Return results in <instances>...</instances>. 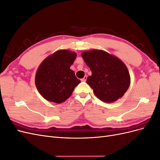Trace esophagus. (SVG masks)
Here are the masks:
<instances>
[{"mask_svg":"<svg viewBox=\"0 0 160 160\" xmlns=\"http://www.w3.org/2000/svg\"><path fill=\"white\" fill-rule=\"evenodd\" d=\"M87 78H88V77L87 76H85L83 79H81V81H83V82H85L86 81V80H87Z\"/></svg>","mask_w":160,"mask_h":160,"instance_id":"1","label":"esophagus"}]
</instances>
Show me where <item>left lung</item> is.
<instances>
[{"label": "left lung", "mask_w": 160, "mask_h": 160, "mask_svg": "<svg viewBox=\"0 0 160 160\" xmlns=\"http://www.w3.org/2000/svg\"><path fill=\"white\" fill-rule=\"evenodd\" d=\"M81 56L92 72L87 83L95 96L105 103L122 98L130 85L128 67L119 58L103 50L83 51Z\"/></svg>", "instance_id": "left-lung-1"}]
</instances>
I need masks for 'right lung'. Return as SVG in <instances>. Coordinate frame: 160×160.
<instances>
[{
  "label": "right lung",
  "instance_id": "1",
  "mask_svg": "<svg viewBox=\"0 0 160 160\" xmlns=\"http://www.w3.org/2000/svg\"><path fill=\"white\" fill-rule=\"evenodd\" d=\"M77 53L61 49L48 56L40 64L35 75V85L43 98L61 103L71 95L81 81L70 67Z\"/></svg>",
  "mask_w": 160,
  "mask_h": 160
}]
</instances>
